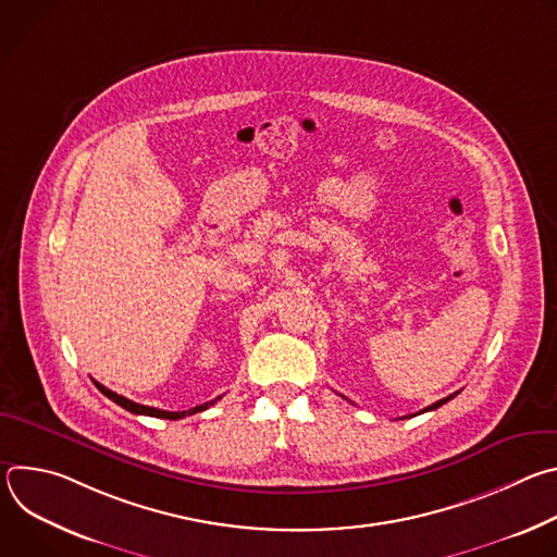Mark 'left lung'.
Segmentation results:
<instances>
[{
  "label": "left lung",
  "instance_id": "8db88e82",
  "mask_svg": "<svg viewBox=\"0 0 557 557\" xmlns=\"http://www.w3.org/2000/svg\"><path fill=\"white\" fill-rule=\"evenodd\" d=\"M456 394H458V392H454V394H449V396H445V399H441V401H436V404H432V406H430V408H425V410H421V414H423V412H430V410H436V408H441V406H443V404H447V401H451V399H454V396H456Z\"/></svg>",
  "mask_w": 557,
  "mask_h": 557
}]
</instances>
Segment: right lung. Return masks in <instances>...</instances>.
Wrapping results in <instances>:
<instances>
[{"label":"right lung","mask_w":557,"mask_h":557,"mask_svg":"<svg viewBox=\"0 0 557 557\" xmlns=\"http://www.w3.org/2000/svg\"><path fill=\"white\" fill-rule=\"evenodd\" d=\"M95 385L108 396V399H112L116 406H121V408H125L127 412H132V414H145V417H156V419H170V421H178V419H183V417H189V414H196V412H202V410H207V408H211L218 399H213V401H209V404H202V406H196V408H191V410H185V412H168V410H158V408H149V406H140V404H134V401H129V399H125V396H121V394H116V392H112V389H108L106 385H101V383H97L95 381Z\"/></svg>","instance_id":"add662e5"}]
</instances>
